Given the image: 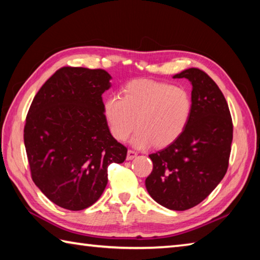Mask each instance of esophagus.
Masks as SVG:
<instances>
[{
	"instance_id": "34e87169",
	"label": "esophagus",
	"mask_w": 260,
	"mask_h": 260,
	"mask_svg": "<svg viewBox=\"0 0 260 260\" xmlns=\"http://www.w3.org/2000/svg\"><path fill=\"white\" fill-rule=\"evenodd\" d=\"M137 155H138L137 152L133 151V149H129V151H127V154H126V160H133V158H135Z\"/></svg>"
}]
</instances>
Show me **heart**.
Masks as SVG:
<instances>
[{
  "label": "heart",
  "mask_w": 260,
  "mask_h": 260,
  "mask_svg": "<svg viewBox=\"0 0 260 260\" xmlns=\"http://www.w3.org/2000/svg\"><path fill=\"white\" fill-rule=\"evenodd\" d=\"M192 112L189 93L167 82L138 79L126 83L122 97L108 95L104 114L114 138L125 142L138 127L134 144L166 147L184 133Z\"/></svg>",
  "instance_id": "1"
}]
</instances>
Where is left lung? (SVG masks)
Segmentation results:
<instances>
[{
    "mask_svg": "<svg viewBox=\"0 0 260 260\" xmlns=\"http://www.w3.org/2000/svg\"><path fill=\"white\" fill-rule=\"evenodd\" d=\"M193 85L192 112L184 133L169 146L149 155L153 170L147 192L170 210L184 211L201 203L229 168L233 139L229 105L216 82L199 68H188L174 79Z\"/></svg>",
    "mask_w": 260,
    "mask_h": 260,
    "instance_id": "obj_1",
    "label": "left lung"
}]
</instances>
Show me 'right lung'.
Segmentation results:
<instances>
[{
  "instance_id": "right-lung-1",
  "label": "right lung",
  "mask_w": 260,
  "mask_h": 260,
  "mask_svg": "<svg viewBox=\"0 0 260 260\" xmlns=\"http://www.w3.org/2000/svg\"><path fill=\"white\" fill-rule=\"evenodd\" d=\"M112 77L104 70L61 67L31 102L24 127L30 176L50 201L72 211L97 201L107 168L127 149L111 135L102 94Z\"/></svg>"
}]
</instances>
